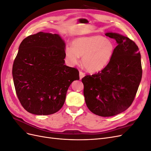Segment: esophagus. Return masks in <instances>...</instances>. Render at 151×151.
<instances>
[{"label": "esophagus", "mask_w": 151, "mask_h": 151, "mask_svg": "<svg viewBox=\"0 0 151 151\" xmlns=\"http://www.w3.org/2000/svg\"><path fill=\"white\" fill-rule=\"evenodd\" d=\"M84 76H85V74H84V73H83V72H82V71H80V72H79V77H80V79H82V78H83V77H84Z\"/></svg>", "instance_id": "obj_1"}]
</instances>
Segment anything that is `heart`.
I'll list each match as a JSON object with an SVG mask.
<instances>
[{
	"instance_id": "obj_1",
	"label": "heart",
	"mask_w": 151,
	"mask_h": 151,
	"mask_svg": "<svg viewBox=\"0 0 151 151\" xmlns=\"http://www.w3.org/2000/svg\"><path fill=\"white\" fill-rule=\"evenodd\" d=\"M115 50L113 41L100 35L82 36L74 39L72 47L65 48V55L72 64H77L82 57V63L90 72L103 70L111 61Z\"/></svg>"
}]
</instances>
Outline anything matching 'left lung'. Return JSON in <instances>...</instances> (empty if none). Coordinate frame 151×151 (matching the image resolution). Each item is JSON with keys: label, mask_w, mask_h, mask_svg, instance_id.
Instances as JSON below:
<instances>
[{"label": "left lung", "mask_w": 151, "mask_h": 151, "mask_svg": "<svg viewBox=\"0 0 151 151\" xmlns=\"http://www.w3.org/2000/svg\"><path fill=\"white\" fill-rule=\"evenodd\" d=\"M105 35L118 44L103 70L82 79L87 106L95 115L111 116L130 107L142 76L140 53L134 42L116 33Z\"/></svg>", "instance_id": "obj_1"}]
</instances>
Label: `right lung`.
Segmentation results:
<instances>
[{
  "label": "right lung",
  "mask_w": 151,
  "mask_h": 151,
  "mask_svg": "<svg viewBox=\"0 0 151 151\" xmlns=\"http://www.w3.org/2000/svg\"><path fill=\"white\" fill-rule=\"evenodd\" d=\"M65 44L60 36L39 32L21 43L12 66L17 98L27 111L37 115L57 112L67 91L79 79L76 68L65 65Z\"/></svg>",
  "instance_id": "obj_1"
}]
</instances>
